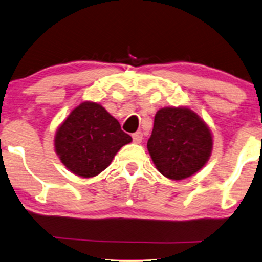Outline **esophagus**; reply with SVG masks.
<instances>
[{
    "instance_id": "obj_1",
    "label": "esophagus",
    "mask_w": 262,
    "mask_h": 262,
    "mask_svg": "<svg viewBox=\"0 0 262 262\" xmlns=\"http://www.w3.org/2000/svg\"><path fill=\"white\" fill-rule=\"evenodd\" d=\"M132 140H134L135 143H141L142 140H143V134H142L141 131L135 132V134L132 135Z\"/></svg>"
}]
</instances>
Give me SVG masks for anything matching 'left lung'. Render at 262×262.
<instances>
[{
    "instance_id": "left-lung-1",
    "label": "left lung",
    "mask_w": 262,
    "mask_h": 262,
    "mask_svg": "<svg viewBox=\"0 0 262 262\" xmlns=\"http://www.w3.org/2000/svg\"><path fill=\"white\" fill-rule=\"evenodd\" d=\"M147 148L160 173L171 180H183L208 161L212 149L211 132L190 109L164 108L157 112Z\"/></svg>"
}]
</instances>
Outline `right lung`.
I'll return each instance as SVG.
<instances>
[{"instance_id":"right-lung-1","label":"right lung","mask_w":262,"mask_h":262,"mask_svg":"<svg viewBox=\"0 0 262 262\" xmlns=\"http://www.w3.org/2000/svg\"><path fill=\"white\" fill-rule=\"evenodd\" d=\"M130 135L98 103L85 102L70 113L58 128L54 147L62 163L81 177H93L111 165Z\"/></svg>"}]
</instances>
